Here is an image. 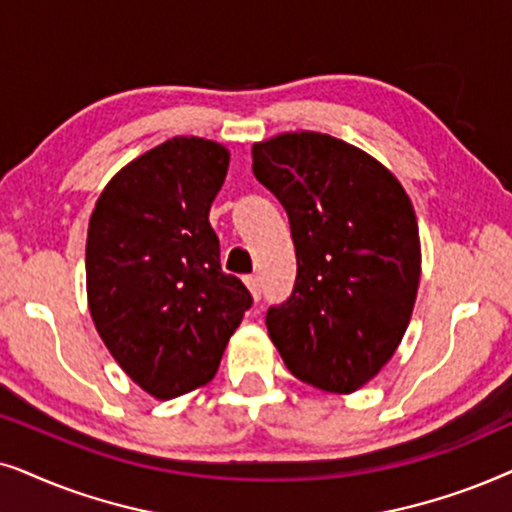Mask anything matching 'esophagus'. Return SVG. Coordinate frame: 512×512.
I'll list each match as a JSON object with an SVG mask.
<instances>
[{"label": "esophagus", "instance_id": "34e87169", "mask_svg": "<svg viewBox=\"0 0 512 512\" xmlns=\"http://www.w3.org/2000/svg\"><path fill=\"white\" fill-rule=\"evenodd\" d=\"M245 285H248V290H250V295H252V299H260L262 297V285H260V278L257 276H245Z\"/></svg>", "mask_w": 512, "mask_h": 512}]
</instances>
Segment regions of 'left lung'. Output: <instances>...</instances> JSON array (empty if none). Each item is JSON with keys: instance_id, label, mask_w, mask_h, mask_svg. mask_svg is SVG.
Listing matches in <instances>:
<instances>
[{"instance_id": "1", "label": "left lung", "mask_w": 512, "mask_h": 512, "mask_svg": "<svg viewBox=\"0 0 512 512\" xmlns=\"http://www.w3.org/2000/svg\"><path fill=\"white\" fill-rule=\"evenodd\" d=\"M252 173L290 220L297 281L267 330L297 379L353 393L403 342L417 302L421 243L400 180L356 145L316 131L252 145Z\"/></svg>"}]
</instances>
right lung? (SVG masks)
Masks as SVG:
<instances>
[{
    "mask_svg": "<svg viewBox=\"0 0 512 512\" xmlns=\"http://www.w3.org/2000/svg\"><path fill=\"white\" fill-rule=\"evenodd\" d=\"M229 149L177 135L126 163L88 220L86 295L95 330L142 391L206 386L252 297L220 267L208 222Z\"/></svg>",
    "mask_w": 512,
    "mask_h": 512,
    "instance_id": "obj_1",
    "label": "right lung"
}]
</instances>
